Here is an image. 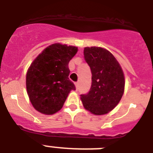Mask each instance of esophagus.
Returning <instances> with one entry per match:
<instances>
[{
    "label": "esophagus",
    "instance_id": "obj_1",
    "mask_svg": "<svg viewBox=\"0 0 153 153\" xmlns=\"http://www.w3.org/2000/svg\"><path fill=\"white\" fill-rule=\"evenodd\" d=\"M75 86L76 88L78 89V87H79V83H75Z\"/></svg>",
    "mask_w": 153,
    "mask_h": 153
}]
</instances>
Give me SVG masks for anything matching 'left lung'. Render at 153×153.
Here are the masks:
<instances>
[{"mask_svg":"<svg viewBox=\"0 0 153 153\" xmlns=\"http://www.w3.org/2000/svg\"><path fill=\"white\" fill-rule=\"evenodd\" d=\"M83 54L91 70L92 85L87 94L80 95L81 101L93 114H106L117 106L123 95L122 67L111 53L102 47H85Z\"/></svg>","mask_w":153,"mask_h":153,"instance_id":"1","label":"left lung"}]
</instances>
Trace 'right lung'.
I'll use <instances>...</instances> for the list:
<instances>
[{
  "label": "right lung",
  "mask_w": 153,
  "mask_h": 153,
  "mask_svg": "<svg viewBox=\"0 0 153 153\" xmlns=\"http://www.w3.org/2000/svg\"><path fill=\"white\" fill-rule=\"evenodd\" d=\"M77 47L60 43L46 47L28 68L26 86L34 109L45 115L56 113L63 107L75 86L69 79L68 64Z\"/></svg>",
  "instance_id": "1"
}]
</instances>
